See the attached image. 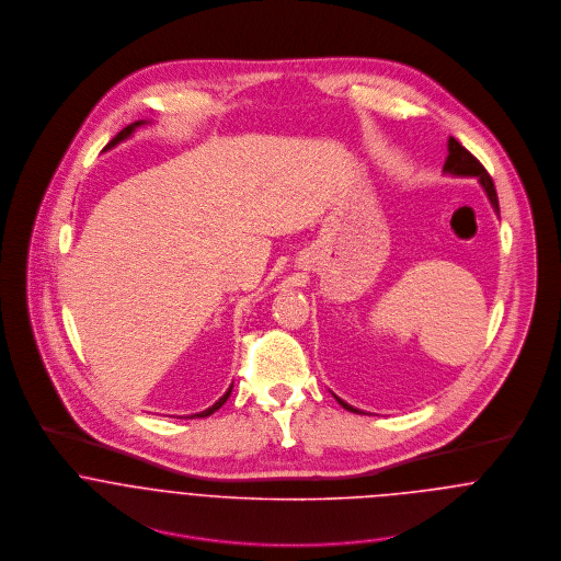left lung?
Segmentation results:
<instances>
[{
  "label": "left lung",
  "mask_w": 561,
  "mask_h": 561,
  "mask_svg": "<svg viewBox=\"0 0 561 561\" xmlns=\"http://www.w3.org/2000/svg\"><path fill=\"white\" fill-rule=\"evenodd\" d=\"M447 149H449V156H447V160H445V165H443V172H447V174H456V176H476L478 181L481 183V187L485 190V194H488V201H490V205H492V209L499 214V198H496V190H494V183H492V179H490V174H488V170L481 165L480 160L478 158H473L456 138H449V145H447ZM334 400L339 401L345 410H350V412H360V410H356L354 405H350V403H345V401L341 400V398H336L334 396Z\"/></svg>",
  "instance_id": "left-lung-1"
}]
</instances>
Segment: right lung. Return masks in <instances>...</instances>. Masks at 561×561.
Instances as JSON below:
<instances>
[{
  "instance_id": "add662e5",
  "label": "right lung",
  "mask_w": 561,
  "mask_h": 561,
  "mask_svg": "<svg viewBox=\"0 0 561 561\" xmlns=\"http://www.w3.org/2000/svg\"><path fill=\"white\" fill-rule=\"evenodd\" d=\"M145 123H147V121H136V123H131V125H127V127H125V129H123V131H118V134H116V136H114V138H112V140H110V142H107V147H105V149H112V147H116V145H118V142H123V140H127V138H129V136H131V134H134V131H136V129H138V127H140V125H145ZM231 391H233V385H231V387H229V391H227V393H225V396H222V398H220V400L216 401V403H214V405H209V408H207V410H203V412H196V414H192V416H209V414H214V412H216V410H220V408H222V405H225V401L229 400V396H231Z\"/></svg>"
}]
</instances>
